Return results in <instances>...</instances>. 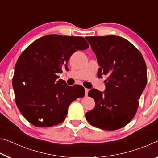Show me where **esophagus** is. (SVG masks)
<instances>
[{
  "instance_id": "34e87169",
  "label": "esophagus",
  "mask_w": 158,
  "mask_h": 158,
  "mask_svg": "<svg viewBox=\"0 0 158 158\" xmlns=\"http://www.w3.org/2000/svg\"><path fill=\"white\" fill-rule=\"evenodd\" d=\"M89 89H85V96H87L88 95V93H89Z\"/></svg>"
}]
</instances>
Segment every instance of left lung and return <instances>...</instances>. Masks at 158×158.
<instances>
[{
	"mask_svg": "<svg viewBox=\"0 0 158 158\" xmlns=\"http://www.w3.org/2000/svg\"><path fill=\"white\" fill-rule=\"evenodd\" d=\"M100 66L98 77L106 76V89L89 90L95 106L85 114L90 125L105 130L124 127L135 116L147 83L145 60L129 41L115 35L86 37Z\"/></svg>",
	"mask_w": 158,
	"mask_h": 158,
	"instance_id": "8db88e82",
	"label": "left lung"
}]
</instances>
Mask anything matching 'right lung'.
<instances>
[{
	"label": "right lung",
	"mask_w": 158,
	"mask_h": 158,
	"mask_svg": "<svg viewBox=\"0 0 158 158\" xmlns=\"http://www.w3.org/2000/svg\"><path fill=\"white\" fill-rule=\"evenodd\" d=\"M89 45L83 37L48 35L31 44L18 58L12 85L19 110L31 124L51 127L62 123L69 105L84 97L82 85L58 79L69 58Z\"/></svg>",
	"instance_id": "right-lung-1"
}]
</instances>
